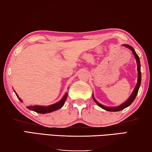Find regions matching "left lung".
Here are the masks:
<instances>
[{"instance_id": "8db88e82", "label": "left lung", "mask_w": 152, "mask_h": 152, "mask_svg": "<svg viewBox=\"0 0 152 152\" xmlns=\"http://www.w3.org/2000/svg\"><path fill=\"white\" fill-rule=\"evenodd\" d=\"M123 46H124V47L128 48L129 49H130L132 51L134 56V57H135L136 60V63H137L138 81H137V83H136V87H135L134 90L133 92H132V93L131 96H129L128 99H127L126 102L123 103V104L118 105V106L113 107L105 106V105H103L102 104H101L100 103H99L97 101H96L95 99H94L93 94H92V98H93V100L94 101V102H95L96 104L99 105V106L102 107V108L104 109V110H107V111H110V112H117V111L122 110L125 109V107H128L129 105H131L132 103V102H134V101L136 95H137L138 90H139V88H140V83H141V72H140V63L139 57H138L137 53H136L135 52V50H134V49H133V47H132L131 46H129L128 45H124Z\"/></svg>"}]
</instances>
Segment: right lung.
I'll use <instances>...</instances> for the list:
<instances>
[{
	"label": "right lung",
	"mask_w": 152,
	"mask_h": 152,
	"mask_svg": "<svg viewBox=\"0 0 152 152\" xmlns=\"http://www.w3.org/2000/svg\"><path fill=\"white\" fill-rule=\"evenodd\" d=\"M15 93H16V92H15ZM16 94L18 96V98L19 99V100L22 102L21 99L19 98V96H18V94L16 93ZM67 96H68V94L66 93L64 94V96H63V98L61 99L60 102L55 103V104L49 105V106H41V105H34V106L32 105V106H31L30 105V106H27V108L31 110L36 112V113H39V114L50 113H51V112L56 111V110H57L60 109L61 107L64 105V102H66V100Z\"/></svg>",
	"instance_id": "1"
}]
</instances>
